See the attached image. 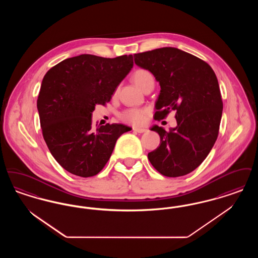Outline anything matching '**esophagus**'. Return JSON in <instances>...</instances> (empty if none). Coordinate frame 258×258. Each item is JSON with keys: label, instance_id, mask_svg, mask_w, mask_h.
Returning a JSON list of instances; mask_svg holds the SVG:
<instances>
[{"label": "esophagus", "instance_id": "obj_1", "mask_svg": "<svg viewBox=\"0 0 258 258\" xmlns=\"http://www.w3.org/2000/svg\"><path fill=\"white\" fill-rule=\"evenodd\" d=\"M134 132L138 133V134H143V133H146L147 130H146V128H135V127H134Z\"/></svg>", "mask_w": 258, "mask_h": 258}]
</instances>
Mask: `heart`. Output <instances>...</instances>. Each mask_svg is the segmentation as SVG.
Wrapping results in <instances>:
<instances>
[{
	"mask_svg": "<svg viewBox=\"0 0 258 258\" xmlns=\"http://www.w3.org/2000/svg\"><path fill=\"white\" fill-rule=\"evenodd\" d=\"M151 78H153L152 74L145 70H138L133 74V81L135 82V85L140 88L141 90L146 84L148 80ZM147 109H143V108H130L123 111L120 114V118L123 122L131 123L134 125L143 124L147 119Z\"/></svg>",
	"mask_w": 258,
	"mask_h": 258,
	"instance_id": "obj_1",
	"label": "heart"
}]
</instances>
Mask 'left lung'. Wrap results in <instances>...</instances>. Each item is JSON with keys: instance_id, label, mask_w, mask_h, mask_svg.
Instances as JSON below:
<instances>
[{"instance_id": "1", "label": "left lung", "mask_w": 258, "mask_h": 258, "mask_svg": "<svg viewBox=\"0 0 258 258\" xmlns=\"http://www.w3.org/2000/svg\"><path fill=\"white\" fill-rule=\"evenodd\" d=\"M136 66L160 83L155 119L176 111L177 125L166 132L154 125L159 147L148 154L152 165L166 177L184 176L197 168L214 146L222 115L217 76L206 61L175 47L135 54Z\"/></svg>"}]
</instances>
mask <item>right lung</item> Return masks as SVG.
Returning <instances> with one entry per match:
<instances>
[{"mask_svg": "<svg viewBox=\"0 0 258 258\" xmlns=\"http://www.w3.org/2000/svg\"><path fill=\"white\" fill-rule=\"evenodd\" d=\"M133 66V55L110 59L82 54L44 75L37 102L40 126L51 155L67 171L84 178L97 175L117 139L132 131L122 123L95 127L92 113L110 101Z\"/></svg>", "mask_w": 258, "mask_h": 258, "instance_id": "right-lung-1", "label": "right lung"}]
</instances>
